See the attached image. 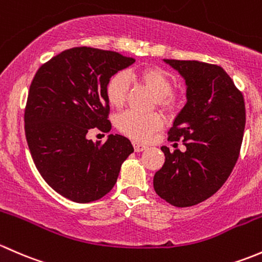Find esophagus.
<instances>
[{
    "label": "esophagus",
    "mask_w": 262,
    "mask_h": 262,
    "mask_svg": "<svg viewBox=\"0 0 262 262\" xmlns=\"http://www.w3.org/2000/svg\"><path fill=\"white\" fill-rule=\"evenodd\" d=\"M134 149L136 152H141V151L146 150L147 146H145V145H141V144H137V142H134Z\"/></svg>",
    "instance_id": "esophagus-1"
}]
</instances>
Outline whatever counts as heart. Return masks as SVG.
<instances>
[{
    "instance_id": "b5f03b06",
    "label": "heart",
    "mask_w": 262,
    "mask_h": 262,
    "mask_svg": "<svg viewBox=\"0 0 262 262\" xmlns=\"http://www.w3.org/2000/svg\"><path fill=\"white\" fill-rule=\"evenodd\" d=\"M139 82L146 85L158 97V102L161 107L170 110L174 106V99L170 96L172 92V80L165 71L156 67L142 68L134 74ZM130 80L126 73H116L110 78L106 85V94L110 104L116 108H121L127 99ZM163 126V118L158 113H139L127 111L117 118V127L122 134L139 142H145L151 135Z\"/></svg>"
}]
</instances>
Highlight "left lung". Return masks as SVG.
<instances>
[{"mask_svg":"<svg viewBox=\"0 0 262 262\" xmlns=\"http://www.w3.org/2000/svg\"><path fill=\"white\" fill-rule=\"evenodd\" d=\"M185 80L184 104L170 128V141L183 139L187 150L165 154L154 175V189L175 207H190L212 196L238 159L246 111L242 93L221 67L195 60L164 59Z\"/></svg>","mask_w":262,"mask_h":262,"instance_id":"obj_1","label":"left lung"}]
</instances>
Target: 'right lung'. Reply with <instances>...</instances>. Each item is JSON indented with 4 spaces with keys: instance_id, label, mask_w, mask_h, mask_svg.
<instances>
[{
    "instance_id": "obj_1",
    "label": "right lung",
    "mask_w": 262,
    "mask_h": 262,
    "mask_svg": "<svg viewBox=\"0 0 262 262\" xmlns=\"http://www.w3.org/2000/svg\"><path fill=\"white\" fill-rule=\"evenodd\" d=\"M134 63L116 51L73 48L40 67L32 79L25 110L32 160L45 182L73 202L106 195L134 152L121 135H108L102 145L87 137L94 127L111 131L106 85Z\"/></svg>"
}]
</instances>
